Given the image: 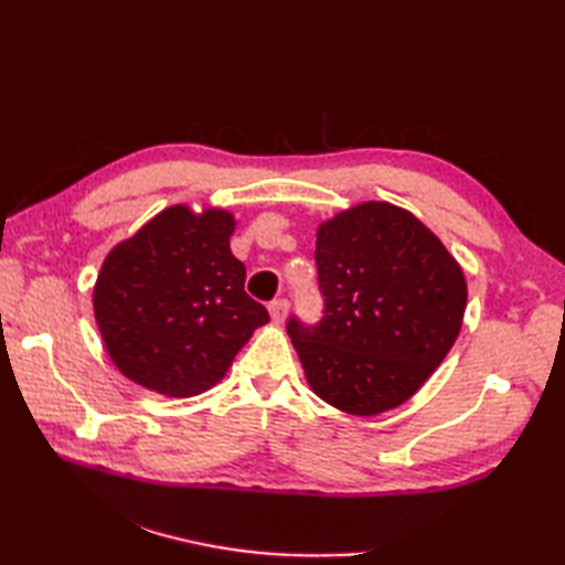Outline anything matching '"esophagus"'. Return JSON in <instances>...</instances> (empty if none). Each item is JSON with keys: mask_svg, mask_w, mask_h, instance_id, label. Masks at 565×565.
Returning <instances> with one entry per match:
<instances>
[{"mask_svg": "<svg viewBox=\"0 0 565 565\" xmlns=\"http://www.w3.org/2000/svg\"><path fill=\"white\" fill-rule=\"evenodd\" d=\"M269 316L276 326H279V322H284L286 316H289V301H286V298H276V301L269 303Z\"/></svg>", "mask_w": 565, "mask_h": 565, "instance_id": "1", "label": "esophagus"}]
</instances>
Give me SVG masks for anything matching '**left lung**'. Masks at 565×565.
<instances>
[{
    "instance_id": "obj_1",
    "label": "left lung",
    "mask_w": 565,
    "mask_h": 565,
    "mask_svg": "<svg viewBox=\"0 0 565 565\" xmlns=\"http://www.w3.org/2000/svg\"><path fill=\"white\" fill-rule=\"evenodd\" d=\"M316 264L326 316L310 330L289 320L310 391L356 417L411 401L461 332V264L423 221L388 201L322 221Z\"/></svg>"
}]
</instances>
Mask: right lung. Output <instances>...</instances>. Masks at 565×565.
Segmentation results:
<instances>
[{
  "label": "right lung",
  "instance_id": "obj_1",
  "mask_svg": "<svg viewBox=\"0 0 565 565\" xmlns=\"http://www.w3.org/2000/svg\"><path fill=\"white\" fill-rule=\"evenodd\" d=\"M233 231L231 211L174 203L106 255L94 318L126 379L189 398L215 386L252 332L267 326V308L245 294Z\"/></svg>",
  "mask_w": 565,
  "mask_h": 565
}]
</instances>
